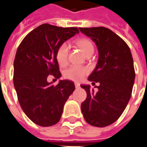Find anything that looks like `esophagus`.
<instances>
[{
  "instance_id": "1",
  "label": "esophagus",
  "mask_w": 147,
  "mask_h": 147,
  "mask_svg": "<svg viewBox=\"0 0 147 147\" xmlns=\"http://www.w3.org/2000/svg\"><path fill=\"white\" fill-rule=\"evenodd\" d=\"M75 86H76V88H80V84L78 83H75Z\"/></svg>"
}]
</instances>
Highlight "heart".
Masks as SVG:
<instances>
[{
    "instance_id": "heart-1",
    "label": "heart",
    "mask_w": 147,
    "mask_h": 147,
    "mask_svg": "<svg viewBox=\"0 0 147 147\" xmlns=\"http://www.w3.org/2000/svg\"><path fill=\"white\" fill-rule=\"evenodd\" d=\"M77 45L80 48L84 54L87 55L90 53H94V45L92 42L87 38H80L76 42ZM69 52V45L67 43H62L58 47L56 53V58L58 64L61 66H64L67 63V57ZM89 73V69L86 67L71 65L64 71V76L67 80L79 82L82 80Z\"/></svg>"
}]
</instances>
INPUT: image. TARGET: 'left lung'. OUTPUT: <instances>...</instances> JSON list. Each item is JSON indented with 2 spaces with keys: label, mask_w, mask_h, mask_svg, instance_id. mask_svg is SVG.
I'll return each instance as SVG.
<instances>
[{
  "label": "left lung",
  "mask_w": 147,
  "mask_h": 147,
  "mask_svg": "<svg viewBox=\"0 0 147 147\" xmlns=\"http://www.w3.org/2000/svg\"><path fill=\"white\" fill-rule=\"evenodd\" d=\"M80 30L95 42L98 50V64L88 78L93 84L99 83L98 90L81 85L87 95L81 110L89 124L103 127L114 123L129 102L136 76L133 58L126 42L108 28L80 27Z\"/></svg>",
  "instance_id": "obj_1"
}]
</instances>
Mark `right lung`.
<instances>
[{
    "label": "right lung",
    "instance_id": "right-lung-1",
    "mask_svg": "<svg viewBox=\"0 0 147 147\" xmlns=\"http://www.w3.org/2000/svg\"><path fill=\"white\" fill-rule=\"evenodd\" d=\"M79 33L76 27H61L44 24L25 37L19 45L14 61L13 83L21 108L34 123L42 127L60 120L64 103L75 90L70 80L57 85L48 83L61 73L56 58L58 47Z\"/></svg>",
    "mask_w": 147,
    "mask_h": 147
}]
</instances>
